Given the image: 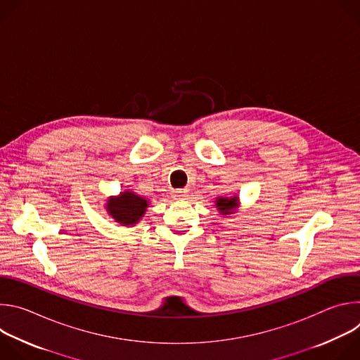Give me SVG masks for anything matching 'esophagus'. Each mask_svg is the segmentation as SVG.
I'll return each mask as SVG.
<instances>
[{"label": "esophagus", "mask_w": 360, "mask_h": 360, "mask_svg": "<svg viewBox=\"0 0 360 360\" xmlns=\"http://www.w3.org/2000/svg\"><path fill=\"white\" fill-rule=\"evenodd\" d=\"M188 192H189V189L188 188H182V189H174V196L176 198V199H184L186 195H188Z\"/></svg>", "instance_id": "34e87169"}]
</instances>
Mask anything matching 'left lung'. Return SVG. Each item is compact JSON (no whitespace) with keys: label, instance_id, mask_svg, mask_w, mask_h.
<instances>
[{"label":"left lung","instance_id":"left-lung-1","mask_svg":"<svg viewBox=\"0 0 360 360\" xmlns=\"http://www.w3.org/2000/svg\"><path fill=\"white\" fill-rule=\"evenodd\" d=\"M239 196L238 195H232V196H218L215 199V207L219 211L221 215L224 217H229L238 212L239 208Z\"/></svg>","mask_w":360,"mask_h":360}]
</instances>
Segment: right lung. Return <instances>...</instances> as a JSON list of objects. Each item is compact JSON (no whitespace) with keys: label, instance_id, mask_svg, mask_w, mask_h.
<instances>
[{"label":"right lung","instance_id":"1","mask_svg":"<svg viewBox=\"0 0 360 360\" xmlns=\"http://www.w3.org/2000/svg\"><path fill=\"white\" fill-rule=\"evenodd\" d=\"M148 207L149 199L131 189L121 191L117 196L107 198L105 203L108 215L124 226H134L141 222Z\"/></svg>","mask_w":360,"mask_h":360}]
</instances>
